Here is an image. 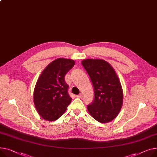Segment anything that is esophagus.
Masks as SVG:
<instances>
[{
	"label": "esophagus",
	"mask_w": 157,
	"mask_h": 157,
	"mask_svg": "<svg viewBox=\"0 0 157 157\" xmlns=\"http://www.w3.org/2000/svg\"><path fill=\"white\" fill-rule=\"evenodd\" d=\"M76 97L77 98H82V94H80V95H76Z\"/></svg>",
	"instance_id": "obj_1"
}]
</instances>
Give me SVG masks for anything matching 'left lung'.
Masks as SVG:
<instances>
[{
	"mask_svg": "<svg viewBox=\"0 0 157 157\" xmlns=\"http://www.w3.org/2000/svg\"><path fill=\"white\" fill-rule=\"evenodd\" d=\"M81 64L88 74L94 88L95 98L88 110L96 121L109 122L116 118L123 103V92L116 72L107 62L86 59Z\"/></svg>",
	"mask_w": 157,
	"mask_h": 157,
	"instance_id": "8db88e82",
	"label": "left lung"
}]
</instances>
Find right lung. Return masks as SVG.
Segmentation results:
<instances>
[{
  "label": "right lung",
  "instance_id": "1",
  "mask_svg": "<svg viewBox=\"0 0 157 157\" xmlns=\"http://www.w3.org/2000/svg\"><path fill=\"white\" fill-rule=\"evenodd\" d=\"M73 60L59 58L50 63L40 76L34 90L36 109L43 119L54 121L63 114L71 102L65 75L75 66Z\"/></svg>",
  "mask_w": 157,
  "mask_h": 157
}]
</instances>
